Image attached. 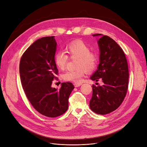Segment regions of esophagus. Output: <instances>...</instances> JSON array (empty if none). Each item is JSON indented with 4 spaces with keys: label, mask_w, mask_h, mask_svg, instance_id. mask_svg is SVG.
Masks as SVG:
<instances>
[{
    "label": "esophagus",
    "mask_w": 147,
    "mask_h": 147,
    "mask_svg": "<svg viewBox=\"0 0 147 147\" xmlns=\"http://www.w3.org/2000/svg\"><path fill=\"white\" fill-rule=\"evenodd\" d=\"M74 85L75 87L77 88V87H79V86L82 85V83H74Z\"/></svg>",
    "instance_id": "esophagus-1"
}]
</instances>
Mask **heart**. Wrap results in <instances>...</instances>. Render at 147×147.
Listing matches in <instances>:
<instances>
[{
  "label": "heart",
  "mask_w": 147,
  "mask_h": 147,
  "mask_svg": "<svg viewBox=\"0 0 147 147\" xmlns=\"http://www.w3.org/2000/svg\"><path fill=\"white\" fill-rule=\"evenodd\" d=\"M67 52L71 58H77L76 68L74 70H67L62 77L65 81L79 83L87 73L88 69L92 71L96 67L98 63L97 55L90 52L89 47L84 41L77 40L69 42L65 47ZM68 61V56L64 52H58L55 56V62L56 66L63 69Z\"/></svg>",
  "instance_id": "obj_1"
}]
</instances>
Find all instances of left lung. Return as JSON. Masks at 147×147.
I'll return each instance as SVG.
<instances>
[{
    "label": "left lung",
    "mask_w": 147,
    "mask_h": 147,
    "mask_svg": "<svg viewBox=\"0 0 147 147\" xmlns=\"http://www.w3.org/2000/svg\"><path fill=\"white\" fill-rule=\"evenodd\" d=\"M98 41L100 63L96 71L91 77L92 80L101 79L102 86L92 87V95L89 101L90 109L100 115L109 113L123 103L129 84V68L123 49L113 39L100 34Z\"/></svg>",
    "instance_id": "left-lung-1"
}]
</instances>
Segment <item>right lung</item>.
I'll use <instances>...</instances> for the list:
<instances>
[{"label":"right lung","mask_w":147,"mask_h":147,"mask_svg":"<svg viewBox=\"0 0 147 147\" xmlns=\"http://www.w3.org/2000/svg\"><path fill=\"white\" fill-rule=\"evenodd\" d=\"M57 43L54 36L35 41L23 54L19 67L22 87L35 109L43 115L55 118L64 113L74 86L63 82L59 89L52 87L58 70L55 62Z\"/></svg>","instance_id":"right-lung-1"}]
</instances>
